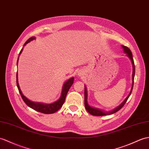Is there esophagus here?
Masks as SVG:
<instances>
[{"instance_id": "1", "label": "esophagus", "mask_w": 149, "mask_h": 149, "mask_svg": "<svg viewBox=\"0 0 149 149\" xmlns=\"http://www.w3.org/2000/svg\"><path fill=\"white\" fill-rule=\"evenodd\" d=\"M82 74H83V72L82 71H81V70L79 71V72H78V75L79 76H80V77H81V76H82Z\"/></svg>"}]
</instances>
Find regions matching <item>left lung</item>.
Segmentation results:
<instances>
[{
	"label": "left lung",
	"instance_id": "obj_1",
	"mask_svg": "<svg viewBox=\"0 0 149 149\" xmlns=\"http://www.w3.org/2000/svg\"><path fill=\"white\" fill-rule=\"evenodd\" d=\"M122 47L123 49V51L124 52V53L126 54V56L130 58V60H131V63H132V66H133V74H132V86H131V89L130 94L128 96H127L126 99L124 100V102L121 104H120L118 107H116L114 109H113L111 111L109 112H105L104 110H103L100 109L98 108H95V107H93L91 105H89L88 104V90H87V88H86V86L84 85V105H85V108L86 110L89 113H91L93 116H107V115H110V114H113L114 113L117 112V111L122 108V107L124 105L126 102H127V99L130 97V96L131 94V92H132L133 90V83H134V74H135V68H134V61H133V55L132 53L130 51L128 47L126 46H123L122 45Z\"/></svg>",
	"mask_w": 149,
	"mask_h": 149
}]
</instances>
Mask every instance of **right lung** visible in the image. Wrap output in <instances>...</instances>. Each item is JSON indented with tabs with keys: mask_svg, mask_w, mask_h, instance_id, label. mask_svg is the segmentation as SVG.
Listing matches in <instances>:
<instances>
[{
	"mask_svg": "<svg viewBox=\"0 0 149 149\" xmlns=\"http://www.w3.org/2000/svg\"><path fill=\"white\" fill-rule=\"evenodd\" d=\"M34 39H36L35 37H30V39H28L26 42L24 44V46H25L26 44L30 42V41H32ZM23 49V47L22 49V50L20 51L19 54V56L21 54V53H22ZM19 56L18 58V61H17V65H18V59ZM74 77H71L70 79H68V80L65 82V83L63 85V88H62V91L61 93V96L60 98H59L57 101H56L54 103H49V104H47V103H41V102H33L32 100H30L29 99H28L25 96H24L23 94L22 93V91H21V89L19 88V85L18 83V72L16 74V84H17V87H18V91L20 93L21 96H22V98H23V101L25 102L26 104L30 107L31 109H32L33 110H36L37 112H39L41 113H46V114H49V113H53L54 112H56V111L60 109L62 105H63V103L65 102V98H66V96L67 95V93L69 90V89L72 86V85L74 83Z\"/></svg>",
	"mask_w": 149,
	"mask_h": 149,
	"instance_id": "obj_1",
	"label": "right lung"
}]
</instances>
